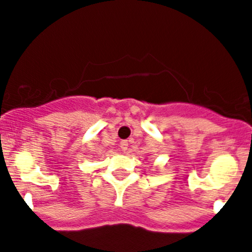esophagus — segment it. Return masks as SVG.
<instances>
[{
  "instance_id": "34e87169",
  "label": "esophagus",
  "mask_w": 252,
  "mask_h": 252,
  "mask_svg": "<svg viewBox=\"0 0 252 252\" xmlns=\"http://www.w3.org/2000/svg\"><path fill=\"white\" fill-rule=\"evenodd\" d=\"M121 149L123 150L124 153L128 152V142H126V140H123V142H121Z\"/></svg>"
}]
</instances>
